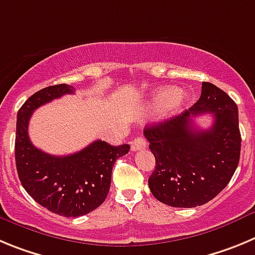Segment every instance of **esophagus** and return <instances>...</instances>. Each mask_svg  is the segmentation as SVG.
I'll list each match as a JSON object with an SVG mask.
<instances>
[{
    "instance_id": "1",
    "label": "esophagus",
    "mask_w": 255,
    "mask_h": 255,
    "mask_svg": "<svg viewBox=\"0 0 255 255\" xmlns=\"http://www.w3.org/2000/svg\"><path fill=\"white\" fill-rule=\"evenodd\" d=\"M146 146H147V142H146V139H144L143 137H137V138L133 139L132 143H130L132 151L143 150V148H146Z\"/></svg>"
}]
</instances>
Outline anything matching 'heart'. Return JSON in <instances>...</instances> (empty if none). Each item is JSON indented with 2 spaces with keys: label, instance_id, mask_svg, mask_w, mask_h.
I'll return each mask as SVG.
<instances>
[{
  "label": "heart",
  "instance_id": "b5f03b06",
  "mask_svg": "<svg viewBox=\"0 0 255 255\" xmlns=\"http://www.w3.org/2000/svg\"><path fill=\"white\" fill-rule=\"evenodd\" d=\"M188 102V96L176 88H164L156 91L152 96L153 105H165L169 109H179Z\"/></svg>",
  "mask_w": 255,
  "mask_h": 255
}]
</instances>
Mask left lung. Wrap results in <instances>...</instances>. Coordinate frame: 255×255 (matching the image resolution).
Masks as SVG:
<instances>
[{"instance_id":"8db88e82","label":"left lung","mask_w":255,"mask_h":255,"mask_svg":"<svg viewBox=\"0 0 255 255\" xmlns=\"http://www.w3.org/2000/svg\"><path fill=\"white\" fill-rule=\"evenodd\" d=\"M214 117L201 130L193 119ZM144 137L156 160L148 178L151 193L171 207L192 208L213 199L233 178L240 159L242 136L238 105L211 82H202L198 102L180 116L146 126Z\"/></svg>"}]
</instances>
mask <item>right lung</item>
I'll use <instances>...</instances> for the list:
<instances>
[{"mask_svg":"<svg viewBox=\"0 0 255 255\" xmlns=\"http://www.w3.org/2000/svg\"><path fill=\"white\" fill-rule=\"evenodd\" d=\"M73 90L59 84L36 91L20 108L16 121L15 161L21 185L39 205L65 217L84 216L102 205L109 193L114 162L130 148L98 139L76 153L54 156L31 143L27 128L33 112Z\"/></svg>","mask_w":255,"mask_h":255,"instance_id":"obj_1","label":"right lung"}]
</instances>
